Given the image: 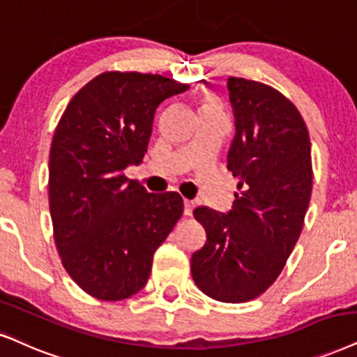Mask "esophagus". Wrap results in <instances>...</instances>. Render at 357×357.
Listing matches in <instances>:
<instances>
[{
  "instance_id": "obj_1",
  "label": "esophagus",
  "mask_w": 357,
  "mask_h": 357,
  "mask_svg": "<svg viewBox=\"0 0 357 357\" xmlns=\"http://www.w3.org/2000/svg\"><path fill=\"white\" fill-rule=\"evenodd\" d=\"M193 206H195V204H193L192 200H183V213H185L187 217H190L192 215Z\"/></svg>"
}]
</instances>
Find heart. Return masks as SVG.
<instances>
[{
	"mask_svg": "<svg viewBox=\"0 0 357 357\" xmlns=\"http://www.w3.org/2000/svg\"><path fill=\"white\" fill-rule=\"evenodd\" d=\"M204 109H218V107H217V102H215V100L208 96V98H205L204 102H202L200 111H204Z\"/></svg>",
	"mask_w": 357,
	"mask_h": 357,
	"instance_id": "b5f03b06",
	"label": "heart"
}]
</instances>
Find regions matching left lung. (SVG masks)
I'll use <instances>...</instances> for the list:
<instances>
[{"label":"left lung","mask_w":357,"mask_h":357,"mask_svg":"<svg viewBox=\"0 0 357 357\" xmlns=\"http://www.w3.org/2000/svg\"><path fill=\"white\" fill-rule=\"evenodd\" d=\"M235 137L227 169L240 180L231 210L199 206L206 241L192 276L223 303L258 298L278 278L300 238L313 188L311 142L301 114L263 82L228 77Z\"/></svg>","instance_id":"1"}]
</instances>
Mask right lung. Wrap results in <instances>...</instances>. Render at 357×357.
Returning a JSON list of instances; mask_svg holds the SVG:
<instances>
[{
  "instance_id": "obj_1",
  "label": "right lung",
  "mask_w": 357,
  "mask_h": 357,
  "mask_svg": "<svg viewBox=\"0 0 357 357\" xmlns=\"http://www.w3.org/2000/svg\"><path fill=\"white\" fill-rule=\"evenodd\" d=\"M160 74L102 73L68 104L50 152V210L61 261L79 288L121 301L147 283L155 250L183 213L177 192L126 177L147 152L157 107L182 94Z\"/></svg>"
}]
</instances>
